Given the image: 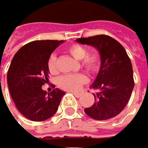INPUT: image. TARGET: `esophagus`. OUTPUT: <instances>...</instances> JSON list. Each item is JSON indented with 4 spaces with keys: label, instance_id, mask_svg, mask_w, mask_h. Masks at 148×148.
<instances>
[{
    "label": "esophagus",
    "instance_id": "1",
    "mask_svg": "<svg viewBox=\"0 0 148 148\" xmlns=\"http://www.w3.org/2000/svg\"><path fill=\"white\" fill-rule=\"evenodd\" d=\"M72 94L75 95L76 97H80L81 95H82L81 93H79V92H76V91H73V92H72Z\"/></svg>",
    "mask_w": 148,
    "mask_h": 148
}]
</instances>
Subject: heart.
I'll return each mask as SVG.
<instances>
[{
  "label": "heart",
  "mask_w": 148,
  "mask_h": 148,
  "mask_svg": "<svg viewBox=\"0 0 148 148\" xmlns=\"http://www.w3.org/2000/svg\"><path fill=\"white\" fill-rule=\"evenodd\" d=\"M67 53L77 61H81V67L91 74L96 73L101 66V55L98 51L87 53V49L83 45L72 44L66 48ZM48 69L50 74H57V57L53 54L48 61ZM87 82V78L83 74H66L61 76L57 80L58 86L66 91H76Z\"/></svg>",
  "instance_id": "b5f03b06"
}]
</instances>
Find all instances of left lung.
<instances>
[{
	"label": "left lung",
	"mask_w": 148,
	"mask_h": 148,
	"mask_svg": "<svg viewBox=\"0 0 148 148\" xmlns=\"http://www.w3.org/2000/svg\"><path fill=\"white\" fill-rule=\"evenodd\" d=\"M76 41L93 46L101 55V66L91 87L98 90L93 94L95 103L84 112L95 120H108L118 115L129 101L134 82L133 68L123 46L111 36L98 35L78 38Z\"/></svg>",
	"instance_id": "1"
}]
</instances>
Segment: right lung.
<instances>
[{
    "instance_id": "obj_1",
    "label": "right lung",
    "mask_w": 148,
    "mask_h": 148,
    "mask_svg": "<svg viewBox=\"0 0 148 148\" xmlns=\"http://www.w3.org/2000/svg\"><path fill=\"white\" fill-rule=\"evenodd\" d=\"M63 40H35L16 53L7 73L11 97L19 112L29 120L43 121L57 111L66 93L58 88L47 93L42 86L49 81L48 61Z\"/></svg>"
}]
</instances>
